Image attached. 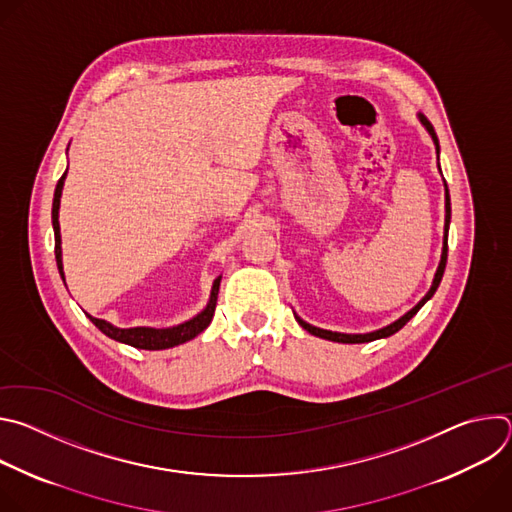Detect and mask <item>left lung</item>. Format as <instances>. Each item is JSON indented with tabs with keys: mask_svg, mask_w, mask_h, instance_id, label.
Wrapping results in <instances>:
<instances>
[{
	"mask_svg": "<svg viewBox=\"0 0 512 512\" xmlns=\"http://www.w3.org/2000/svg\"><path fill=\"white\" fill-rule=\"evenodd\" d=\"M417 119H419V123L425 127V131L431 135V139H433V145H435V154H437V170H440V174H442V168H440V141H437V135H435V131H433V125L419 113L417 115ZM444 188H446V223H444V247H442V259H440V265H437V269H435V275H433V281H431V287H429V291L427 294L417 302V306H413L407 314H403L399 320H395V322H391L389 326H383V328H379V330H373V332H364V334H344V332H332V330H324V328H318V326H312V324H308L306 320H302L296 312H294V316H296V320H298V324L304 328V330H308L310 334H314V336H318V338H324V340H332V342H342V344H362V342H373V340H379V338H387V336H393L395 332H399L421 308H423V304L427 302V300H431V296L435 294V289H437V285H440V281H442V277H444V271H446V261H448V231H450V218H452V204H450V190H448V184H446V180H444Z\"/></svg>",
	"mask_w": 512,
	"mask_h": 512,
	"instance_id": "obj_1",
	"label": "left lung"
}]
</instances>
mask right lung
Listing matches in <instances>:
<instances>
[{
  "label": "right lung",
  "mask_w": 512,
  "mask_h": 512,
  "mask_svg": "<svg viewBox=\"0 0 512 512\" xmlns=\"http://www.w3.org/2000/svg\"><path fill=\"white\" fill-rule=\"evenodd\" d=\"M64 178L66 172L62 174V178L56 184L54 190V200H52V229H54V255H56V265L60 271V277L64 281V269H62V239H60V223H58V210H60V196H62V186H64ZM221 277L218 275L212 283L210 289V298L208 304L202 312H198L194 318L178 324V326H170V328H150V326H135V328H117L107 320L101 318H93L91 314H87V318L109 338L129 344L133 348H143V350H164V348H172L178 344H184L192 338H196L202 330L208 328L212 316H214V308H216V298H218V285H221ZM66 285V283H64Z\"/></svg>",
  "instance_id": "1"
}]
</instances>
